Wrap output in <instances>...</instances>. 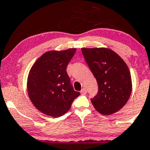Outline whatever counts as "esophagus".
<instances>
[{"label": "esophagus", "instance_id": "obj_1", "mask_svg": "<svg viewBox=\"0 0 150 150\" xmlns=\"http://www.w3.org/2000/svg\"><path fill=\"white\" fill-rule=\"evenodd\" d=\"M80 93H81V95H86V93H87V90H86L85 88L81 89V92H80Z\"/></svg>", "mask_w": 150, "mask_h": 150}]
</instances>
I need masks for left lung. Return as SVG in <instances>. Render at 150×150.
I'll list each match as a JSON object with an SVG mask.
<instances>
[{"mask_svg": "<svg viewBox=\"0 0 150 150\" xmlns=\"http://www.w3.org/2000/svg\"><path fill=\"white\" fill-rule=\"evenodd\" d=\"M81 52L98 85L91 99L95 109L109 115L122 109L132 91L130 71L123 60L108 48H82Z\"/></svg>", "mask_w": 150, "mask_h": 150, "instance_id": "1", "label": "left lung"}]
</instances>
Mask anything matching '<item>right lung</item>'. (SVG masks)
Returning <instances> with one entry per match:
<instances>
[{"mask_svg":"<svg viewBox=\"0 0 150 150\" xmlns=\"http://www.w3.org/2000/svg\"><path fill=\"white\" fill-rule=\"evenodd\" d=\"M76 50L47 52L30 70L27 81L28 96L34 106L44 115L53 117L65 115L80 95L74 90L66 71Z\"/></svg>","mask_w":150,"mask_h":150,"instance_id":"right-lung-1","label":"right lung"}]
</instances>
